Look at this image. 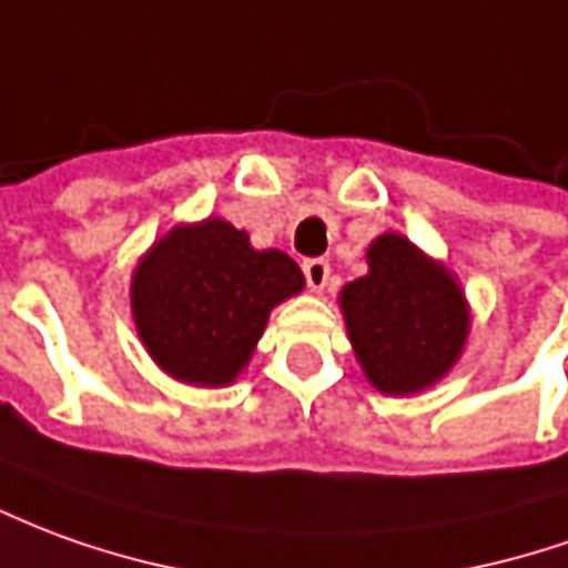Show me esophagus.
<instances>
[{
  "instance_id": "34e87169",
  "label": "esophagus",
  "mask_w": 568,
  "mask_h": 568,
  "mask_svg": "<svg viewBox=\"0 0 568 568\" xmlns=\"http://www.w3.org/2000/svg\"><path fill=\"white\" fill-rule=\"evenodd\" d=\"M328 276H332V271H328V261H323V257H311V261H304V280H307V285H311L313 292H323L325 285H328Z\"/></svg>"
}]
</instances>
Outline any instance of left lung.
<instances>
[{
    "mask_svg": "<svg viewBox=\"0 0 568 568\" xmlns=\"http://www.w3.org/2000/svg\"><path fill=\"white\" fill-rule=\"evenodd\" d=\"M368 273L341 288L353 353L381 394H418L462 356L470 307L443 264L399 233L368 245Z\"/></svg>",
    "mask_w": 568,
    "mask_h": 568,
    "instance_id": "obj_1",
    "label": "left lung"
}]
</instances>
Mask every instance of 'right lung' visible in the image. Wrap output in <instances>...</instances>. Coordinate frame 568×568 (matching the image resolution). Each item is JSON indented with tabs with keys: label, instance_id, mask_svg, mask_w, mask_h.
Listing matches in <instances>:
<instances>
[{
	"label": "right lung",
	"instance_id": "1",
	"mask_svg": "<svg viewBox=\"0 0 568 568\" xmlns=\"http://www.w3.org/2000/svg\"><path fill=\"white\" fill-rule=\"evenodd\" d=\"M301 288L285 252H257L245 230L205 217L169 230L134 267V325L162 372L224 387L252 359L273 307Z\"/></svg>",
	"mask_w": 568,
	"mask_h": 568
}]
</instances>
